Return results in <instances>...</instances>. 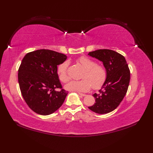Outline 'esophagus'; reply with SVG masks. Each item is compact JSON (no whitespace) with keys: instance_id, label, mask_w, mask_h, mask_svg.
<instances>
[{"instance_id":"34e87169","label":"esophagus","mask_w":153,"mask_h":153,"mask_svg":"<svg viewBox=\"0 0 153 153\" xmlns=\"http://www.w3.org/2000/svg\"><path fill=\"white\" fill-rule=\"evenodd\" d=\"M78 94H79V95H80V96H86V94L81 93V92H78Z\"/></svg>"}]
</instances>
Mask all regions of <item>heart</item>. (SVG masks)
I'll use <instances>...</instances> for the list:
<instances>
[{
  "instance_id": "heart-1",
  "label": "heart",
  "mask_w": 153,
  "mask_h": 153,
  "mask_svg": "<svg viewBox=\"0 0 153 153\" xmlns=\"http://www.w3.org/2000/svg\"><path fill=\"white\" fill-rule=\"evenodd\" d=\"M76 62L84 69L80 80H73L65 86L68 91L75 92H87L92 87L94 89H98L103 85L106 78L105 68L89 57L82 56L76 60ZM69 63L67 61L61 63L58 66L57 74L59 80L66 83L69 81L68 73Z\"/></svg>"
}]
</instances>
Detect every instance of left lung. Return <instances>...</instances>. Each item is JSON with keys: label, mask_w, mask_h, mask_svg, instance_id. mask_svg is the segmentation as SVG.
<instances>
[{"label": "left lung", "mask_w": 153, "mask_h": 153, "mask_svg": "<svg viewBox=\"0 0 153 153\" xmlns=\"http://www.w3.org/2000/svg\"><path fill=\"white\" fill-rule=\"evenodd\" d=\"M88 55L103 62L106 78L98 94H94L96 103L89 106L95 113L104 114L114 110L126 95L130 80V71L126 59L114 50L100 49Z\"/></svg>", "instance_id": "left-lung-1"}]
</instances>
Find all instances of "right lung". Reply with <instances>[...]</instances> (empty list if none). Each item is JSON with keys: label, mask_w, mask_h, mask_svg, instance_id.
<instances>
[{"label": "right lung", "mask_w": 153, "mask_h": 153, "mask_svg": "<svg viewBox=\"0 0 153 153\" xmlns=\"http://www.w3.org/2000/svg\"><path fill=\"white\" fill-rule=\"evenodd\" d=\"M67 59L66 55L41 49L27 53L18 69V83L22 95L34 112L47 115L63 104L68 91L62 89L57 66ZM61 89L56 91L55 88Z\"/></svg>", "instance_id": "obj_1"}]
</instances>
